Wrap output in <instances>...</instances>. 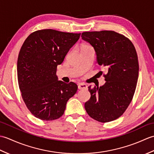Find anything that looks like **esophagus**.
<instances>
[{
	"label": "esophagus",
	"instance_id": "34e87169",
	"mask_svg": "<svg viewBox=\"0 0 154 154\" xmlns=\"http://www.w3.org/2000/svg\"><path fill=\"white\" fill-rule=\"evenodd\" d=\"M78 89L80 90H83V89H87V86L86 84L85 83H79L78 85Z\"/></svg>",
	"mask_w": 154,
	"mask_h": 154
}]
</instances>
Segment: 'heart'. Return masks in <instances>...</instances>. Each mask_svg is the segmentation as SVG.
<instances>
[{
	"label": "heart",
	"mask_w": 154,
	"mask_h": 154,
	"mask_svg": "<svg viewBox=\"0 0 154 154\" xmlns=\"http://www.w3.org/2000/svg\"><path fill=\"white\" fill-rule=\"evenodd\" d=\"M87 45H83V46L82 47V48H83V47H87Z\"/></svg>",
	"instance_id": "heart-1"
}]
</instances>
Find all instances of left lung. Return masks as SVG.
<instances>
[{
	"label": "left lung",
	"instance_id": "8db88e82",
	"mask_svg": "<svg viewBox=\"0 0 154 154\" xmlns=\"http://www.w3.org/2000/svg\"><path fill=\"white\" fill-rule=\"evenodd\" d=\"M81 38L93 47L97 63L108 71L105 84L89 87L91 98L85 108L92 119L110 122L122 115L135 93L139 74L136 49L128 38L114 31L85 32Z\"/></svg>",
	"mask_w": 154,
	"mask_h": 154
}]
</instances>
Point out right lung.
Returning <instances> with one entry per match:
<instances>
[{"mask_svg":"<svg viewBox=\"0 0 154 154\" xmlns=\"http://www.w3.org/2000/svg\"><path fill=\"white\" fill-rule=\"evenodd\" d=\"M80 35L45 29L32 33L22 45L17 61L19 88L28 110L39 119L60 118L77 92V85L58 81L56 71Z\"/></svg>","mask_w":154,"mask_h":154,"instance_id":"right-lung-1","label":"right lung"}]
</instances>
